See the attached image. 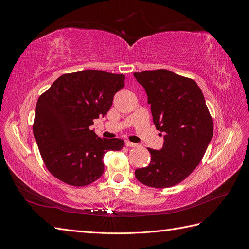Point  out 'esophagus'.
I'll use <instances>...</instances> for the list:
<instances>
[{"instance_id": "obj_1", "label": "esophagus", "mask_w": 249, "mask_h": 249, "mask_svg": "<svg viewBox=\"0 0 249 249\" xmlns=\"http://www.w3.org/2000/svg\"><path fill=\"white\" fill-rule=\"evenodd\" d=\"M125 145L127 146V147H135V146H137V144L136 143H133V142H131V141H125Z\"/></svg>"}]
</instances>
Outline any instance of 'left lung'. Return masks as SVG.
<instances>
[{
  "instance_id": "8db88e82",
  "label": "left lung",
  "mask_w": 249,
  "mask_h": 249,
  "mask_svg": "<svg viewBox=\"0 0 249 249\" xmlns=\"http://www.w3.org/2000/svg\"><path fill=\"white\" fill-rule=\"evenodd\" d=\"M134 77L145 89L156 129L164 133L163 147L147 148L150 163L135 170V177L148 187H172L196 168L212 139L205 96L192 79L167 70L135 72Z\"/></svg>"
}]
</instances>
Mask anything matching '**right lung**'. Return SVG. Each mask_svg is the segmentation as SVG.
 I'll use <instances>...</instances> for the list:
<instances>
[{"label":"right lung","instance_id":"add662e5","mask_svg":"<svg viewBox=\"0 0 249 249\" xmlns=\"http://www.w3.org/2000/svg\"><path fill=\"white\" fill-rule=\"evenodd\" d=\"M124 79L96 70L65 73L39 96L34 137L48 170L61 182L76 187L95 182L104 173V155L124 147L123 139L101 138L89 126L106 115Z\"/></svg>","mask_w":249,"mask_h":249}]
</instances>
